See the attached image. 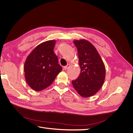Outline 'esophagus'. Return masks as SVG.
<instances>
[{
    "label": "esophagus",
    "instance_id": "34e87169",
    "mask_svg": "<svg viewBox=\"0 0 133 133\" xmlns=\"http://www.w3.org/2000/svg\"><path fill=\"white\" fill-rule=\"evenodd\" d=\"M70 66V65L69 64H67V65H66V66H64V69H65V70H66L68 68H69Z\"/></svg>",
    "mask_w": 133,
    "mask_h": 133
}]
</instances>
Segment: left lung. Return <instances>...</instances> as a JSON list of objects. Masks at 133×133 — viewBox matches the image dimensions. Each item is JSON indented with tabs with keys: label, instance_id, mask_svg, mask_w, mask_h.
Returning a JSON list of instances; mask_svg holds the SVG:
<instances>
[{
	"label": "left lung",
	"instance_id": "1",
	"mask_svg": "<svg viewBox=\"0 0 133 133\" xmlns=\"http://www.w3.org/2000/svg\"><path fill=\"white\" fill-rule=\"evenodd\" d=\"M77 48L80 73L72 80L78 93L83 97H89L102 88L105 77V68L98 51L91 43L84 39L74 41Z\"/></svg>",
	"mask_w": 133,
	"mask_h": 133
}]
</instances>
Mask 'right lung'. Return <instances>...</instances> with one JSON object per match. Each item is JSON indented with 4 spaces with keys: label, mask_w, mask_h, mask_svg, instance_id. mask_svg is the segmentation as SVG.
<instances>
[{
    "label": "right lung",
    "mask_w": 133,
    "mask_h": 133,
    "mask_svg": "<svg viewBox=\"0 0 133 133\" xmlns=\"http://www.w3.org/2000/svg\"><path fill=\"white\" fill-rule=\"evenodd\" d=\"M55 41H48L39 44L28 55L24 64L26 81L35 91L49 87L62 70L54 53Z\"/></svg>",
    "instance_id": "right-lung-1"
}]
</instances>
